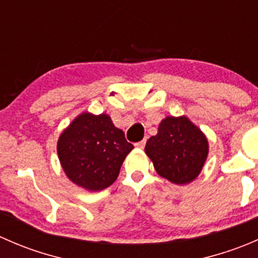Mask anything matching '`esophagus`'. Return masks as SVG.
I'll return each mask as SVG.
<instances>
[{
  "label": "esophagus",
  "instance_id": "34e87169",
  "mask_svg": "<svg viewBox=\"0 0 258 258\" xmlns=\"http://www.w3.org/2000/svg\"><path fill=\"white\" fill-rule=\"evenodd\" d=\"M135 146H136L137 148H144L146 146V140H142V141L137 142V144H135Z\"/></svg>",
  "mask_w": 258,
  "mask_h": 258
}]
</instances>
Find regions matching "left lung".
Returning <instances> with one entry per match:
<instances>
[{
    "label": "left lung",
    "mask_w": 258,
    "mask_h": 258,
    "mask_svg": "<svg viewBox=\"0 0 258 258\" xmlns=\"http://www.w3.org/2000/svg\"><path fill=\"white\" fill-rule=\"evenodd\" d=\"M145 151L158 175L173 183L186 184L201 172L209 155V142L187 117H166Z\"/></svg>",
    "instance_id": "left-lung-1"
}]
</instances>
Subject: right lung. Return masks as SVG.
<instances>
[{
	"label": "right lung",
	"mask_w": 258,
	"mask_h": 258,
	"mask_svg": "<svg viewBox=\"0 0 258 258\" xmlns=\"http://www.w3.org/2000/svg\"><path fill=\"white\" fill-rule=\"evenodd\" d=\"M134 150L110 116L80 114L61 134L59 162L67 177L88 191H101L118 177L126 156Z\"/></svg>",
	"instance_id": "obj_1"
}]
</instances>
